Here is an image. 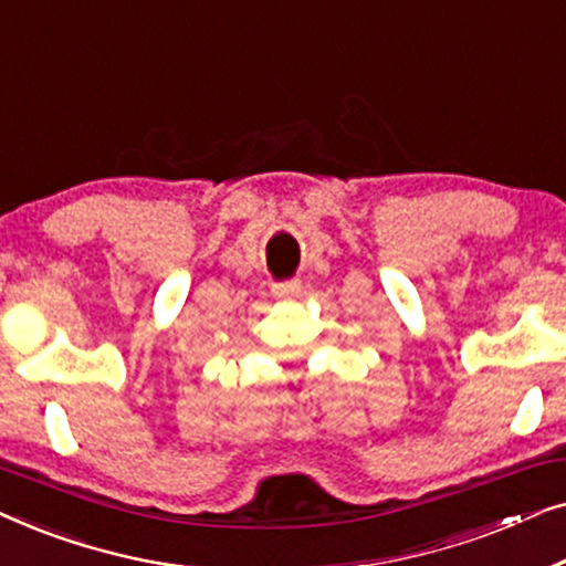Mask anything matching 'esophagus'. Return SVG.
Segmentation results:
<instances>
[{
	"label": "esophagus",
	"mask_w": 566,
	"mask_h": 566,
	"mask_svg": "<svg viewBox=\"0 0 566 566\" xmlns=\"http://www.w3.org/2000/svg\"><path fill=\"white\" fill-rule=\"evenodd\" d=\"M298 291H301V283L298 281H285V283H275L273 285V296L275 298H291V296H296Z\"/></svg>",
	"instance_id": "34e87169"
}]
</instances>
